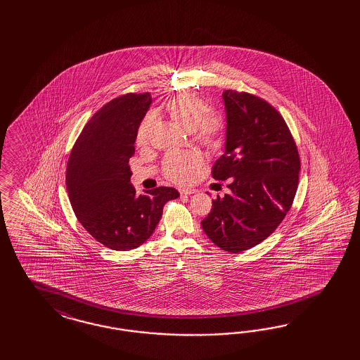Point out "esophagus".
<instances>
[{"mask_svg": "<svg viewBox=\"0 0 360 360\" xmlns=\"http://www.w3.org/2000/svg\"><path fill=\"white\" fill-rule=\"evenodd\" d=\"M194 193H195L194 188H179V194L181 195H191Z\"/></svg>", "mask_w": 360, "mask_h": 360, "instance_id": "obj_1", "label": "esophagus"}]
</instances>
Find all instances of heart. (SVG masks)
<instances>
[{"mask_svg":"<svg viewBox=\"0 0 360 360\" xmlns=\"http://www.w3.org/2000/svg\"><path fill=\"white\" fill-rule=\"evenodd\" d=\"M208 110L210 107L206 101L191 95H179L166 104L167 115L176 124L191 131L196 141L206 148H217L223 140L226 127L218 113ZM155 124V113L148 112L136 131L137 145L145 146L152 142ZM202 164L203 158L199 153H167L162 161V174L173 184L186 185L193 181L196 170Z\"/></svg>","mask_w":360,"mask_h":360,"instance_id":"obj_1","label":"heart"}]
</instances>
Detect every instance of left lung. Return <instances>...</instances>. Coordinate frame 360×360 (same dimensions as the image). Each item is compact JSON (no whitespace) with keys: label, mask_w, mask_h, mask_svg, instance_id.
Instances as JSON below:
<instances>
[{"label":"left lung","mask_w":360,"mask_h":360,"mask_svg":"<svg viewBox=\"0 0 360 360\" xmlns=\"http://www.w3.org/2000/svg\"><path fill=\"white\" fill-rule=\"evenodd\" d=\"M226 152L211 175L231 194L212 200L202 229L219 248L247 251L272 235L293 205L300 154L280 112L264 98L227 89Z\"/></svg>","instance_id":"1"}]
</instances>
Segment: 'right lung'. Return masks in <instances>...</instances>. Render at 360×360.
<instances>
[{"instance_id": "add662e5", "label": "right lung", "mask_w": 360, "mask_h": 360, "mask_svg": "<svg viewBox=\"0 0 360 360\" xmlns=\"http://www.w3.org/2000/svg\"><path fill=\"white\" fill-rule=\"evenodd\" d=\"M150 101L148 92L110 100L84 125L67 162L65 185L77 220L115 251L143 244L162 217L165 203L179 196L173 187L137 195L129 184L136 131Z\"/></svg>"}]
</instances>
